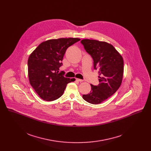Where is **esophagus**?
I'll return each mask as SVG.
<instances>
[{
    "label": "esophagus",
    "mask_w": 151,
    "mask_h": 151,
    "mask_svg": "<svg viewBox=\"0 0 151 151\" xmlns=\"http://www.w3.org/2000/svg\"><path fill=\"white\" fill-rule=\"evenodd\" d=\"M76 81H78V82H83V80L80 79H76Z\"/></svg>",
    "instance_id": "34e87169"
}]
</instances>
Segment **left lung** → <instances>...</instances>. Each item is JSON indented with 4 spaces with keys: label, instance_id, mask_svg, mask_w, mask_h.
I'll return each mask as SVG.
<instances>
[{
    "label": "left lung",
    "instance_id": "8db88e82",
    "mask_svg": "<svg viewBox=\"0 0 151 151\" xmlns=\"http://www.w3.org/2000/svg\"><path fill=\"white\" fill-rule=\"evenodd\" d=\"M81 42L92 57L94 69L99 70V84H91L90 93L83 94L82 97L90 103L100 104L113 95L121 86L124 73L123 58L107 42L87 39Z\"/></svg>",
    "mask_w": 151,
    "mask_h": 151
}]
</instances>
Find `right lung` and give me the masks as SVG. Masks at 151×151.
<instances>
[{"label":"right lung","mask_w":151,"mask_h":151,"mask_svg":"<svg viewBox=\"0 0 151 151\" xmlns=\"http://www.w3.org/2000/svg\"><path fill=\"white\" fill-rule=\"evenodd\" d=\"M79 38H60L42 42L31 53L28 59V75L30 85L39 96L46 101L60 98L67 84L75 79L59 73L66 50Z\"/></svg>","instance_id":"obj_1"}]
</instances>
